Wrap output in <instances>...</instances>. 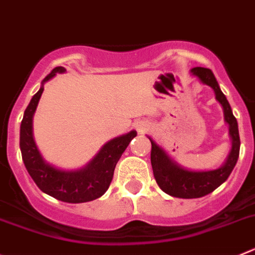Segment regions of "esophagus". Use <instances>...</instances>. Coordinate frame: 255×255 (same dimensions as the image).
<instances>
[{"label":"esophagus","mask_w":255,"mask_h":255,"mask_svg":"<svg viewBox=\"0 0 255 255\" xmlns=\"http://www.w3.org/2000/svg\"><path fill=\"white\" fill-rule=\"evenodd\" d=\"M145 124H144V123H139V124H137V125H136V130H137V131H139V132H143L144 131V130H145Z\"/></svg>","instance_id":"34e87169"}]
</instances>
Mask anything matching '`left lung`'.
Returning a JSON list of instances; mask_svg holds the SVG:
<instances>
[{
  "instance_id": "8db88e82",
  "label": "left lung",
  "mask_w": 255,
  "mask_h": 255,
  "mask_svg": "<svg viewBox=\"0 0 255 255\" xmlns=\"http://www.w3.org/2000/svg\"><path fill=\"white\" fill-rule=\"evenodd\" d=\"M191 74L197 77L204 85L210 86L215 92V99L221 105L224 111V120L229 126V137L231 140V150L221 167L211 170H191L182 167L179 163L170 158L169 154L154 141L151 143L150 162L153 167L154 178L165 193L179 198H198L215 191L228 179L234 169L239 158L240 137L238 121L233 115L229 101L220 90L218 81L211 69L196 67L191 69Z\"/></svg>"
}]
</instances>
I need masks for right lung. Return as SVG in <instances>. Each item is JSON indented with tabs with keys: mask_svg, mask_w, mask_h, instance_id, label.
<instances>
[{
	"mask_svg": "<svg viewBox=\"0 0 255 255\" xmlns=\"http://www.w3.org/2000/svg\"><path fill=\"white\" fill-rule=\"evenodd\" d=\"M65 68L57 67L41 82L40 90L32 96L24 112L20 126V149L22 160L36 186L46 195L63 202L81 204L101 197L114 177V170L120 156L128 148L136 131L120 135L107 141L92 159L79 169L65 170L46 162L37 149L32 134V118L44 91V83L57 73H64Z\"/></svg>",
	"mask_w": 255,
	"mask_h": 255,
	"instance_id": "obj_1",
	"label": "right lung"
}]
</instances>
